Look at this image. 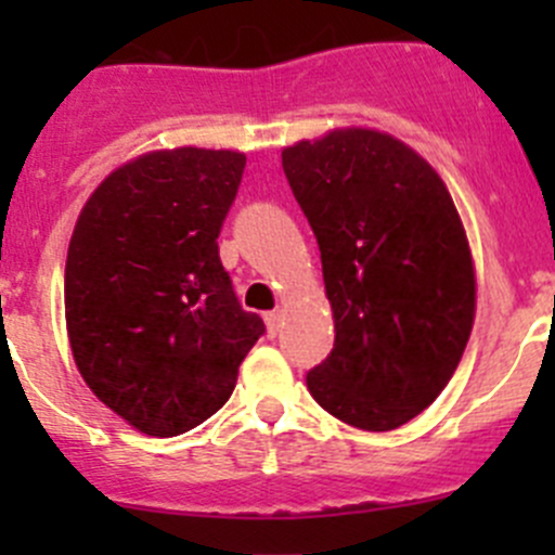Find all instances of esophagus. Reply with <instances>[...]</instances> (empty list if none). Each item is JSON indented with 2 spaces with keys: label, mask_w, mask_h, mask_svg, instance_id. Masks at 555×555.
<instances>
[{
  "label": "esophagus",
  "mask_w": 555,
  "mask_h": 555,
  "mask_svg": "<svg viewBox=\"0 0 555 555\" xmlns=\"http://www.w3.org/2000/svg\"><path fill=\"white\" fill-rule=\"evenodd\" d=\"M266 327H268V333L276 335L279 330H282V311H268L266 313Z\"/></svg>",
  "instance_id": "34e87169"
}]
</instances>
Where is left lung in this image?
I'll return each instance as SVG.
<instances>
[{
	"mask_svg": "<svg viewBox=\"0 0 555 555\" xmlns=\"http://www.w3.org/2000/svg\"><path fill=\"white\" fill-rule=\"evenodd\" d=\"M322 251L335 322L313 400L351 427L389 433L446 389L475 322V262L440 173L376 128H333L282 150Z\"/></svg>",
	"mask_w": 555,
	"mask_h": 555,
	"instance_id": "8db88e82",
	"label": "left lung"
}]
</instances>
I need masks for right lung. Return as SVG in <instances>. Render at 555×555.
<instances>
[{
    "instance_id": "add662e5",
    "label": "right lung",
    "mask_w": 555,
    "mask_h": 555,
    "mask_svg": "<svg viewBox=\"0 0 555 555\" xmlns=\"http://www.w3.org/2000/svg\"><path fill=\"white\" fill-rule=\"evenodd\" d=\"M236 150H153L117 166L75 222L64 273L66 335L82 382L150 438L220 411L266 333L220 262L242 184Z\"/></svg>"
}]
</instances>
